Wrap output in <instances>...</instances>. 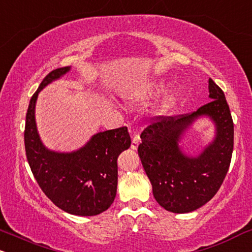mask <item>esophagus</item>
Instances as JSON below:
<instances>
[{"label":"esophagus","mask_w":252,"mask_h":252,"mask_svg":"<svg viewBox=\"0 0 252 252\" xmlns=\"http://www.w3.org/2000/svg\"><path fill=\"white\" fill-rule=\"evenodd\" d=\"M139 143H141V138H139V136H135V137L132 138V142H131V149L137 150Z\"/></svg>","instance_id":"obj_1"}]
</instances>
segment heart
<instances>
[{
	"instance_id": "b5f03b06",
	"label": "heart",
	"mask_w": 252,
	"mask_h": 252,
	"mask_svg": "<svg viewBox=\"0 0 252 252\" xmlns=\"http://www.w3.org/2000/svg\"><path fill=\"white\" fill-rule=\"evenodd\" d=\"M166 88H168V82L159 80L151 82V83L147 84L143 88L135 90V92L130 93L128 96L124 98V102L129 105V107H138V105L145 104L147 102L155 99L157 97L165 93ZM181 97V90L178 88L170 90L166 93V95L163 97L162 102L159 105V111L162 114L169 113L171 109H174L177 104L178 99Z\"/></svg>"
}]
</instances>
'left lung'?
<instances>
[{"label": "left lung", "mask_w": 252, "mask_h": 252, "mask_svg": "<svg viewBox=\"0 0 252 252\" xmlns=\"http://www.w3.org/2000/svg\"><path fill=\"white\" fill-rule=\"evenodd\" d=\"M209 98L211 101L195 113L163 118L141 135L138 155L154 197L170 213H191L208 203L229 170L233 149L232 117L224 93L211 78ZM202 118L213 123V138L196 156H190L181 143Z\"/></svg>", "instance_id": "obj_1"}]
</instances>
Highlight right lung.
<instances>
[{
    "label": "right lung",
    "instance_id": "1",
    "mask_svg": "<svg viewBox=\"0 0 252 252\" xmlns=\"http://www.w3.org/2000/svg\"><path fill=\"white\" fill-rule=\"evenodd\" d=\"M71 70L59 68L48 74L30 99L24 145L35 180L48 198L65 213L96 216L113 204L117 191V158L131 144L126 126L93 135L72 151L47 148L39 137L35 108L38 94Z\"/></svg>",
    "mask_w": 252,
    "mask_h": 252
}]
</instances>
